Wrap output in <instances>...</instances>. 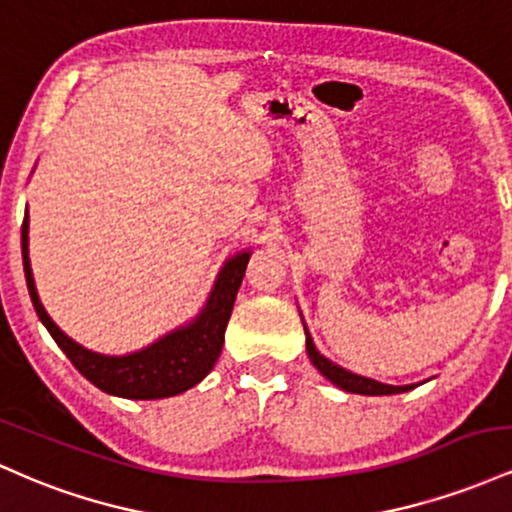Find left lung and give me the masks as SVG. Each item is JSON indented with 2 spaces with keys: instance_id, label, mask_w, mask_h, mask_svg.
I'll return each mask as SVG.
<instances>
[{
  "instance_id": "obj_1",
  "label": "left lung",
  "mask_w": 512,
  "mask_h": 512,
  "mask_svg": "<svg viewBox=\"0 0 512 512\" xmlns=\"http://www.w3.org/2000/svg\"><path fill=\"white\" fill-rule=\"evenodd\" d=\"M305 349H308V356H310V361L315 363V368L320 370V373L325 375L330 383L342 387V390H346V392H356V395H397V392L411 390V385H404V387L385 385V383H378V380L361 378V375L349 373V370H344L342 366H337V363H332L330 358H325L320 351L315 349L308 330H305Z\"/></svg>"
}]
</instances>
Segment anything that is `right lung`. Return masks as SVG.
<instances>
[{"label": "right lung", "instance_id": "1", "mask_svg": "<svg viewBox=\"0 0 512 512\" xmlns=\"http://www.w3.org/2000/svg\"><path fill=\"white\" fill-rule=\"evenodd\" d=\"M21 252L33 308L43 320V325L48 327L52 339L60 344V349L74 363V368L86 380H91L98 390L127 399L173 397L195 387L202 378H207L221 354L223 334H226L233 303H236L245 267H248L250 260V252H243V255H236L223 267L207 301V308L202 310V315L190 327L168 334L161 342L151 344L149 349L139 351V354L115 358L93 354V351L72 342L40 305L33 284L31 262H28V216L21 223Z\"/></svg>", "mask_w": 512, "mask_h": 512}]
</instances>
